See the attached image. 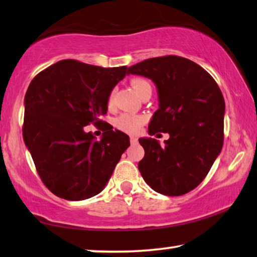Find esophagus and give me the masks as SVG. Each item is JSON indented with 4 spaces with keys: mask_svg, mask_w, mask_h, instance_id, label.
<instances>
[{
    "mask_svg": "<svg viewBox=\"0 0 257 257\" xmlns=\"http://www.w3.org/2000/svg\"><path fill=\"white\" fill-rule=\"evenodd\" d=\"M137 142H139V141H137L136 137H133V136H130V143H132V144H136Z\"/></svg>",
    "mask_w": 257,
    "mask_h": 257,
    "instance_id": "34e87169",
    "label": "esophagus"
}]
</instances>
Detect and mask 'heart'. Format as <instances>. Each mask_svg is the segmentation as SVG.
Here are the masks:
<instances>
[{"label":"heart","mask_w":257,"mask_h":257,"mask_svg":"<svg viewBox=\"0 0 257 257\" xmlns=\"http://www.w3.org/2000/svg\"><path fill=\"white\" fill-rule=\"evenodd\" d=\"M132 86L134 87V90L140 94L141 91L143 90L145 86H150V84H149L147 79L137 77V78L132 79ZM113 99H114V91H112L109 93L108 105L113 104ZM147 120L148 117L145 115H142V114L123 113L115 118V122H114V123H115V127L122 130V132L128 133V134H136L140 132L142 125L147 122Z\"/></svg>","instance_id":"b5f03b06"}]
</instances>
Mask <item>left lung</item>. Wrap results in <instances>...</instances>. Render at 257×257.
I'll return each mask as SVG.
<instances>
[{"label":"left lung","mask_w":257,"mask_h":257,"mask_svg":"<svg viewBox=\"0 0 257 257\" xmlns=\"http://www.w3.org/2000/svg\"><path fill=\"white\" fill-rule=\"evenodd\" d=\"M152 79L159 94V108L149 124L151 136L167 133L160 145L140 139L145 155L139 170L157 193L181 196L204 180L224 143L223 93L208 71L185 57H152L128 68Z\"/></svg>","instance_id":"left-lung-1"}]
</instances>
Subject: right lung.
I'll list each match as a JSON object with an SVG mask.
<instances>
[{
  "label": "right lung",
  "mask_w": 257,
  "mask_h": 257,
  "mask_svg": "<svg viewBox=\"0 0 257 257\" xmlns=\"http://www.w3.org/2000/svg\"><path fill=\"white\" fill-rule=\"evenodd\" d=\"M125 74V66L62 60L30 83L23 139L41 181L56 196L82 201L100 193L130 145L128 135L101 120L109 93ZM91 123L104 132L100 141L85 132Z\"/></svg>",
  "instance_id": "1"
}]
</instances>
